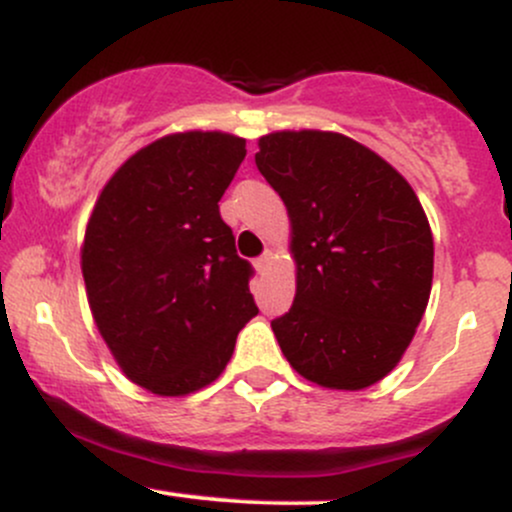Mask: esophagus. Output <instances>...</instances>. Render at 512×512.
Returning a JSON list of instances; mask_svg holds the SVG:
<instances>
[{
    "label": "esophagus",
    "instance_id": "esophagus-1",
    "mask_svg": "<svg viewBox=\"0 0 512 512\" xmlns=\"http://www.w3.org/2000/svg\"><path fill=\"white\" fill-rule=\"evenodd\" d=\"M269 267H272V255H262V257H257V260H255V269L260 274H267Z\"/></svg>",
    "mask_w": 512,
    "mask_h": 512
}]
</instances>
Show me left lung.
<instances>
[{
  "instance_id": "obj_1",
  "label": "left lung",
  "mask_w": 512,
  "mask_h": 512,
  "mask_svg": "<svg viewBox=\"0 0 512 512\" xmlns=\"http://www.w3.org/2000/svg\"><path fill=\"white\" fill-rule=\"evenodd\" d=\"M255 163L291 219L296 298L272 320L286 361L330 390L375 385L407 351L431 296L433 236L419 197L337 132L267 134Z\"/></svg>"
}]
</instances>
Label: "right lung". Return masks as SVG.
<instances>
[{
  "label": "right lung",
  "instance_id": "1",
  "mask_svg": "<svg viewBox=\"0 0 512 512\" xmlns=\"http://www.w3.org/2000/svg\"><path fill=\"white\" fill-rule=\"evenodd\" d=\"M243 158L233 134H168L117 168L88 219L93 320L122 373L154 395L214 383L257 315L252 267L219 211Z\"/></svg>",
  "mask_w": 512,
  "mask_h": 512
}]
</instances>
